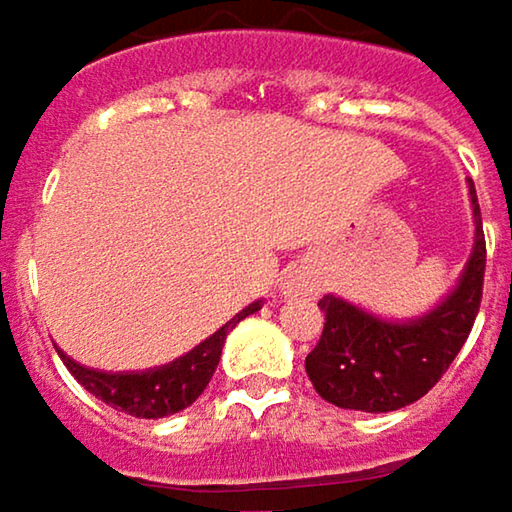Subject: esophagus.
I'll return each instance as SVG.
<instances>
[{"mask_svg":"<svg viewBox=\"0 0 512 512\" xmlns=\"http://www.w3.org/2000/svg\"><path fill=\"white\" fill-rule=\"evenodd\" d=\"M311 288L314 285H309V279H303V276H291L288 282H282V294L285 297H309Z\"/></svg>","mask_w":512,"mask_h":512,"instance_id":"esophagus-1","label":"esophagus"}]
</instances>
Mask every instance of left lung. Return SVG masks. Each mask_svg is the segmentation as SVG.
I'll use <instances>...</instances> for the list:
<instances>
[{"mask_svg": "<svg viewBox=\"0 0 512 512\" xmlns=\"http://www.w3.org/2000/svg\"><path fill=\"white\" fill-rule=\"evenodd\" d=\"M466 183L475 244L457 285L434 309L414 320H387L335 294L317 303L326 323L317 347L306 355V373L326 402L364 414L399 411L440 382L466 344L481 309L487 268L478 195L475 183Z\"/></svg>", "mask_w": 512, "mask_h": 512, "instance_id": "1", "label": "left lung"}]
</instances>
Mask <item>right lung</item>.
<instances>
[{
    "label": "right lung",
    "instance_id": "right-lung-1",
    "mask_svg": "<svg viewBox=\"0 0 512 512\" xmlns=\"http://www.w3.org/2000/svg\"><path fill=\"white\" fill-rule=\"evenodd\" d=\"M259 309H262V300L250 303L247 309L238 311L233 320H227L215 335H209L198 347L189 349L186 355L168 361L163 367H151V370L104 373V370H92V367L72 361L63 349H57V355L66 364V370L84 384L95 399L113 405L116 411H125L130 417L160 420V417H171V414L189 408L201 396L221 361L227 332H233L236 323Z\"/></svg>",
    "mask_w": 512,
    "mask_h": 512
}]
</instances>
